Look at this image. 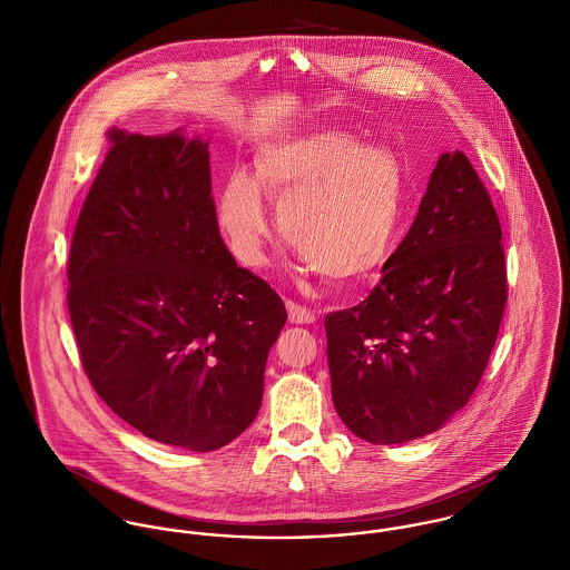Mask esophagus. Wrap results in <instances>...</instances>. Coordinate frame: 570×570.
<instances>
[{"label": "esophagus", "mask_w": 570, "mask_h": 570, "mask_svg": "<svg viewBox=\"0 0 570 570\" xmlns=\"http://www.w3.org/2000/svg\"><path fill=\"white\" fill-rule=\"evenodd\" d=\"M287 314H289V321L294 325H314L316 323V312H312L309 307H303L294 301H287Z\"/></svg>", "instance_id": "34e87169"}]
</instances>
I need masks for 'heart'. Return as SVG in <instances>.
Segmentation results:
<instances>
[{
    "mask_svg": "<svg viewBox=\"0 0 570 570\" xmlns=\"http://www.w3.org/2000/svg\"><path fill=\"white\" fill-rule=\"evenodd\" d=\"M263 190L278 206V228L321 276H368L391 254L404 208V173L393 151L351 134L318 129L265 142L254 179L235 173L217 199V222L247 267L263 263L269 237Z\"/></svg>",
    "mask_w": 570,
    "mask_h": 570,
    "instance_id": "heart-1",
    "label": "heart"
}]
</instances>
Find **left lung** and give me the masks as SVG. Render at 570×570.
Listing matches in <instances>:
<instances>
[{
  "label": "left lung",
  "mask_w": 570,
  "mask_h": 570,
  "mask_svg": "<svg viewBox=\"0 0 570 570\" xmlns=\"http://www.w3.org/2000/svg\"><path fill=\"white\" fill-rule=\"evenodd\" d=\"M507 303L502 228L463 151L443 154L368 298L325 318L333 404L377 445L439 430L476 391Z\"/></svg>",
  "instance_id": "1"
}]
</instances>
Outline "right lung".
<instances>
[{"label":"right lung","instance_id":"right-lung-1","mask_svg":"<svg viewBox=\"0 0 570 570\" xmlns=\"http://www.w3.org/2000/svg\"><path fill=\"white\" fill-rule=\"evenodd\" d=\"M107 138L68 261L82 371L145 436L213 452L261 407L285 305L219 235L208 142Z\"/></svg>","mask_w":570,"mask_h":570}]
</instances>
